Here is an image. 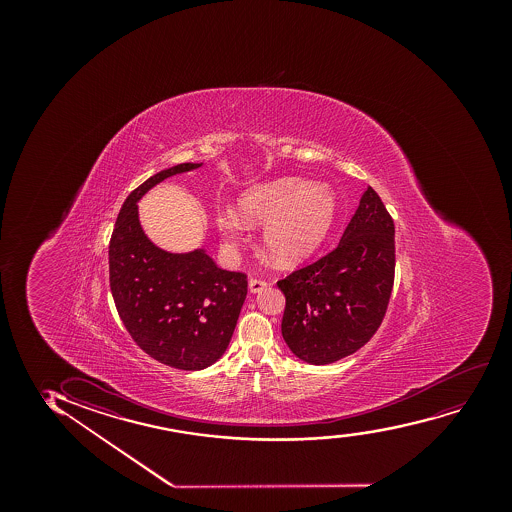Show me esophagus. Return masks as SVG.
<instances>
[{
    "label": "esophagus",
    "instance_id": "1",
    "mask_svg": "<svg viewBox=\"0 0 512 512\" xmlns=\"http://www.w3.org/2000/svg\"><path fill=\"white\" fill-rule=\"evenodd\" d=\"M266 287H268L266 280H259V278H251L249 280V292L251 294H258L261 290H265Z\"/></svg>",
    "mask_w": 512,
    "mask_h": 512
}]
</instances>
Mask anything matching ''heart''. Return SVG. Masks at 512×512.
<instances>
[{"instance_id": "1", "label": "heart", "mask_w": 512, "mask_h": 512, "mask_svg": "<svg viewBox=\"0 0 512 512\" xmlns=\"http://www.w3.org/2000/svg\"><path fill=\"white\" fill-rule=\"evenodd\" d=\"M237 213L246 225L266 224L263 242L278 265H297L328 237L338 213V200L328 184L312 186L300 177H282L241 194ZM240 221L234 213H220V234L237 241L244 229Z\"/></svg>"}]
</instances>
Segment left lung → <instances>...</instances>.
I'll return each instance as SVG.
<instances>
[{
	"label": "left lung",
	"instance_id": "1",
	"mask_svg": "<svg viewBox=\"0 0 512 512\" xmlns=\"http://www.w3.org/2000/svg\"><path fill=\"white\" fill-rule=\"evenodd\" d=\"M393 282V218L369 186L340 244L277 283L285 295L283 340L307 364L352 355L381 326Z\"/></svg>",
	"mask_w": 512,
	"mask_h": 512
}]
</instances>
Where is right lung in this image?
I'll use <instances>...</instances> for the list:
<instances>
[{
    "label": "right lung",
    "instance_id": "add662e5",
    "mask_svg": "<svg viewBox=\"0 0 512 512\" xmlns=\"http://www.w3.org/2000/svg\"><path fill=\"white\" fill-rule=\"evenodd\" d=\"M198 167L174 165L131 191L109 242V283L119 318L143 352L181 371H201L224 355L247 294L241 271L218 268L203 249L167 253L141 229V196Z\"/></svg>",
    "mask_w": 512,
    "mask_h": 512
}]
</instances>
